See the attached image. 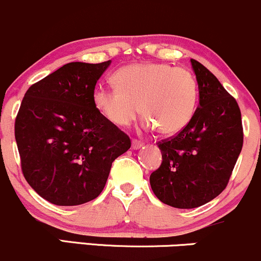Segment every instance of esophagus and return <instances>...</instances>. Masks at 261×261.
I'll use <instances>...</instances> for the list:
<instances>
[{"instance_id": "esophagus-1", "label": "esophagus", "mask_w": 261, "mask_h": 261, "mask_svg": "<svg viewBox=\"0 0 261 261\" xmlns=\"http://www.w3.org/2000/svg\"><path fill=\"white\" fill-rule=\"evenodd\" d=\"M143 144H144V143L140 142V140H138V139H133V140H132V148H133L134 150H137V149L142 148Z\"/></svg>"}]
</instances>
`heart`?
<instances>
[{
  "mask_svg": "<svg viewBox=\"0 0 261 261\" xmlns=\"http://www.w3.org/2000/svg\"><path fill=\"white\" fill-rule=\"evenodd\" d=\"M116 87H96L92 102L105 119L117 127L129 125L139 115L145 125L162 134H175L186 127L195 112L197 84L182 67L168 64H134L117 70Z\"/></svg>",
  "mask_w": 261,
  "mask_h": 261,
  "instance_id": "obj_1",
  "label": "heart"
}]
</instances>
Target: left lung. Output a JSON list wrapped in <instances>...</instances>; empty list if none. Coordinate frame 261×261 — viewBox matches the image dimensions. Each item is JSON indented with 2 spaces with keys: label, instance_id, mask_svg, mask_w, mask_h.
I'll list each match as a JSON object with an SVG mask.
<instances>
[{
  "label": "left lung",
  "instance_id": "left-lung-1",
  "mask_svg": "<svg viewBox=\"0 0 261 261\" xmlns=\"http://www.w3.org/2000/svg\"><path fill=\"white\" fill-rule=\"evenodd\" d=\"M200 106L176 136L158 143L163 162L151 172L150 186L163 203L195 208L227 187L243 146L242 115L236 98L218 79L191 59Z\"/></svg>",
  "mask_w": 261,
  "mask_h": 261
}]
</instances>
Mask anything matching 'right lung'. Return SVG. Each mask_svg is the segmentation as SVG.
Here are the masks:
<instances>
[{
	"mask_svg": "<svg viewBox=\"0 0 261 261\" xmlns=\"http://www.w3.org/2000/svg\"><path fill=\"white\" fill-rule=\"evenodd\" d=\"M111 60L69 63L33 84L14 122L23 176L44 200L77 206L101 194L111 166L130 148L92 102Z\"/></svg>",
	"mask_w": 261,
	"mask_h": 261,
	"instance_id": "right-lung-1",
	"label": "right lung"
}]
</instances>
